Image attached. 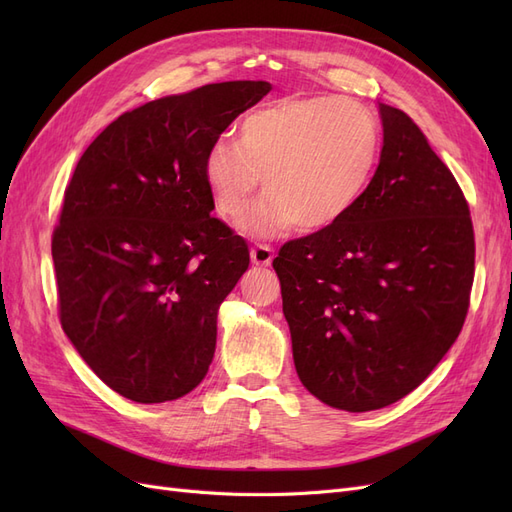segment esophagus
<instances>
[{"mask_svg":"<svg viewBox=\"0 0 512 512\" xmlns=\"http://www.w3.org/2000/svg\"><path fill=\"white\" fill-rule=\"evenodd\" d=\"M250 256H252V262L254 265H258V267H269L271 262H273V247L271 245H262V243H258V245H254L252 250H250Z\"/></svg>","mask_w":512,"mask_h":512,"instance_id":"obj_1","label":"esophagus"}]
</instances>
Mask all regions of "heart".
<instances>
[{"label": "heart", "mask_w": 512, "mask_h": 512, "mask_svg": "<svg viewBox=\"0 0 512 512\" xmlns=\"http://www.w3.org/2000/svg\"><path fill=\"white\" fill-rule=\"evenodd\" d=\"M380 151L378 123L363 104L333 96H294L245 115L237 143H213L203 175L215 209L239 220L262 177L265 196L243 230L277 237L297 226L329 228L359 203Z\"/></svg>", "instance_id": "1"}]
</instances>
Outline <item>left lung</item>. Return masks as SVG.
I'll use <instances>...</instances> for the list:
<instances>
[{
	"label": "left lung",
	"mask_w": 512,
	"mask_h": 512,
	"mask_svg": "<svg viewBox=\"0 0 512 512\" xmlns=\"http://www.w3.org/2000/svg\"><path fill=\"white\" fill-rule=\"evenodd\" d=\"M382 151L344 220L273 269L305 389L346 412L412 393L455 344L474 280L470 209L421 128L380 102Z\"/></svg>",
	"instance_id": "obj_1"
}]
</instances>
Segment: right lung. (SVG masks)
<instances>
[{"instance_id":"1","label":"right lung","mask_w":512,"mask_h":512,"mask_svg":"<svg viewBox=\"0 0 512 512\" xmlns=\"http://www.w3.org/2000/svg\"><path fill=\"white\" fill-rule=\"evenodd\" d=\"M267 81H228L123 113L74 168L53 232L64 333L126 399L162 404L207 376L218 309L250 267L211 218L203 160Z\"/></svg>"}]
</instances>
